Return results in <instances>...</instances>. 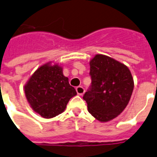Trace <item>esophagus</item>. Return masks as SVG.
I'll return each instance as SVG.
<instances>
[{
  "instance_id": "obj_1",
  "label": "esophagus",
  "mask_w": 157,
  "mask_h": 157,
  "mask_svg": "<svg viewBox=\"0 0 157 157\" xmlns=\"http://www.w3.org/2000/svg\"><path fill=\"white\" fill-rule=\"evenodd\" d=\"M76 90L77 94H79V95H83L84 93H85V89L82 86H77L76 88Z\"/></svg>"
}]
</instances>
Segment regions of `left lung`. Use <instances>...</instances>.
Here are the masks:
<instances>
[{
    "label": "left lung",
    "mask_w": 157,
    "mask_h": 157,
    "mask_svg": "<svg viewBox=\"0 0 157 157\" xmlns=\"http://www.w3.org/2000/svg\"><path fill=\"white\" fill-rule=\"evenodd\" d=\"M90 66L91 86L83 99L95 119L109 121L129 103L134 90L131 72L124 64L103 54H96Z\"/></svg>",
    "instance_id": "left-lung-1"
}]
</instances>
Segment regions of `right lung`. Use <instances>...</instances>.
Here are the masks:
<instances>
[{
	"mask_svg": "<svg viewBox=\"0 0 157 157\" xmlns=\"http://www.w3.org/2000/svg\"><path fill=\"white\" fill-rule=\"evenodd\" d=\"M26 98L36 113L46 119L61 114L70 98L76 95L61 67L50 63L40 67L24 86Z\"/></svg>",
	"mask_w": 157,
	"mask_h": 157,
	"instance_id": "obj_1",
	"label": "right lung"
}]
</instances>
